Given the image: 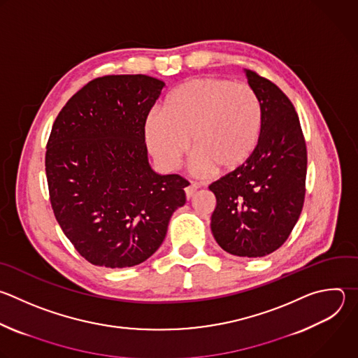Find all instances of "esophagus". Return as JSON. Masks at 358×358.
I'll return each instance as SVG.
<instances>
[{"instance_id":"obj_1","label":"esophagus","mask_w":358,"mask_h":358,"mask_svg":"<svg viewBox=\"0 0 358 358\" xmlns=\"http://www.w3.org/2000/svg\"><path fill=\"white\" fill-rule=\"evenodd\" d=\"M199 188V185L198 184H195V182H191L187 188H185V196H187V199H191L192 196H194V194L196 192V189Z\"/></svg>"}]
</instances>
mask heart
Here are the masks:
<instances>
[{
  "label": "heart",
  "mask_w": 358,
  "mask_h": 358,
  "mask_svg": "<svg viewBox=\"0 0 358 358\" xmlns=\"http://www.w3.org/2000/svg\"><path fill=\"white\" fill-rule=\"evenodd\" d=\"M263 128L262 102L248 84L199 77L176 87L145 124L148 146L156 160L174 170L189 149L196 171L233 173L255 155Z\"/></svg>",
  "instance_id": "heart-1"
}]
</instances>
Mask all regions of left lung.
Instances as JSON below:
<instances>
[{
    "label": "left lung",
    "instance_id": "left-lung-1",
    "mask_svg": "<svg viewBox=\"0 0 358 358\" xmlns=\"http://www.w3.org/2000/svg\"><path fill=\"white\" fill-rule=\"evenodd\" d=\"M263 108V128L252 159L209 185L216 196L210 230L216 243L239 257H263L284 245L305 199L306 145L288 96L245 69Z\"/></svg>",
    "mask_w": 358,
    "mask_h": 358
}]
</instances>
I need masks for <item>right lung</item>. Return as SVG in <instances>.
Masks as SVG:
<instances>
[{
    "label": "right lung",
    "instance_id": "1",
    "mask_svg": "<svg viewBox=\"0 0 358 358\" xmlns=\"http://www.w3.org/2000/svg\"><path fill=\"white\" fill-rule=\"evenodd\" d=\"M164 83L143 74L105 76L74 94L46 146L55 216L91 264L134 267L162 246L188 181L156 173L145 124Z\"/></svg>",
    "mask_w": 358,
    "mask_h": 358
}]
</instances>
